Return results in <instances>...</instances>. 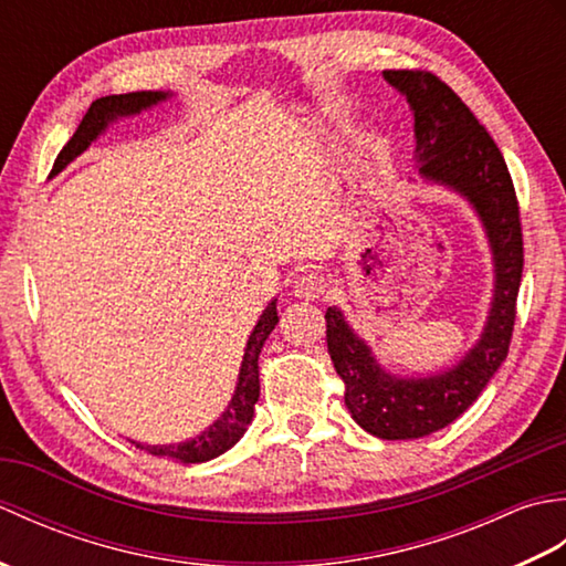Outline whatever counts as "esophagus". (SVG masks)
I'll return each mask as SVG.
<instances>
[{
  "mask_svg": "<svg viewBox=\"0 0 566 566\" xmlns=\"http://www.w3.org/2000/svg\"><path fill=\"white\" fill-rule=\"evenodd\" d=\"M326 280L318 272H304L296 276L294 282V296L304 298V302H316L323 294H326Z\"/></svg>",
  "mask_w": 566,
  "mask_h": 566,
  "instance_id": "34e87169",
  "label": "esophagus"
}]
</instances>
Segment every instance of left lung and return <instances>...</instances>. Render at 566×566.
Listing matches in <instances>:
<instances>
[{
    "instance_id": "8db88e82",
    "label": "left lung",
    "mask_w": 566,
    "mask_h": 566,
    "mask_svg": "<svg viewBox=\"0 0 566 566\" xmlns=\"http://www.w3.org/2000/svg\"><path fill=\"white\" fill-rule=\"evenodd\" d=\"M384 77L413 109L420 175L474 203L496 262L494 308L482 340L444 375L408 381L389 377L340 311H326L328 353L353 418L381 440H416L460 418L506 359L523 276V228L506 160L472 109L428 70H384Z\"/></svg>"
}]
</instances>
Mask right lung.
Instances as JSON below:
<instances>
[{
	"label": "right lung",
	"instance_id": "obj_1",
	"mask_svg": "<svg viewBox=\"0 0 566 566\" xmlns=\"http://www.w3.org/2000/svg\"><path fill=\"white\" fill-rule=\"evenodd\" d=\"M167 97L165 92H130V94H112V97H102L97 102H92L90 112L84 114V118L80 122L77 130L72 134V138L65 143V148L57 153V158L53 163L51 175H57L67 163H72L77 155L90 146V143L97 138L102 130L106 128V124L114 122L116 116L124 114H138L146 106L158 104ZM276 321V304L272 302L264 314L260 316L255 331H252L248 347H245V357H243V367H240V377H238V387L231 403H228L226 413L216 420V423L203 430L201 436H197L195 440L179 442V444H138L134 442L136 448L146 450L148 454L155 457H170V460L185 462V464H197V462H207L219 457L221 452H226L228 448L243 436L248 423L252 420V413H255V403L260 399V365L258 357L268 335L274 331Z\"/></svg>",
	"mask_w": 566,
	"mask_h": 566
}]
</instances>
